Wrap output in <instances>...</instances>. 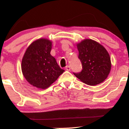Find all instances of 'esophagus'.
Segmentation results:
<instances>
[{
    "label": "esophagus",
    "instance_id": "34e87169",
    "mask_svg": "<svg viewBox=\"0 0 129 129\" xmlns=\"http://www.w3.org/2000/svg\"><path fill=\"white\" fill-rule=\"evenodd\" d=\"M70 69H71V68H70V66H66V70L70 71Z\"/></svg>",
    "mask_w": 129,
    "mask_h": 129
}]
</instances>
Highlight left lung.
<instances>
[{"instance_id": "obj_1", "label": "left lung", "mask_w": 129, "mask_h": 129, "mask_svg": "<svg viewBox=\"0 0 129 129\" xmlns=\"http://www.w3.org/2000/svg\"><path fill=\"white\" fill-rule=\"evenodd\" d=\"M77 47L82 69L74 75L87 85H96L103 82L111 69L110 57L106 48L91 39H85L77 44Z\"/></svg>"}]
</instances>
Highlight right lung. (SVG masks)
Here are the masks:
<instances>
[{
  "mask_svg": "<svg viewBox=\"0 0 129 129\" xmlns=\"http://www.w3.org/2000/svg\"><path fill=\"white\" fill-rule=\"evenodd\" d=\"M51 42L38 39L28 47L22 60V71L26 81L33 86L45 89L64 72L50 54Z\"/></svg>",
  "mask_w": 129,
  "mask_h": 129,
  "instance_id": "right-lung-1",
  "label": "right lung"
}]
</instances>
